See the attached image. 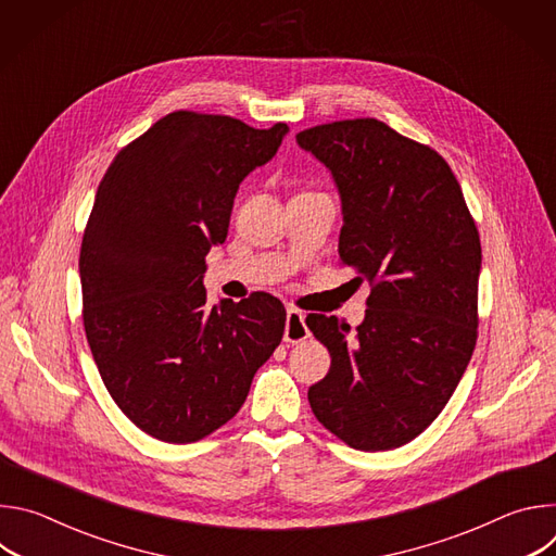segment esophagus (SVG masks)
<instances>
[{
    "label": "esophagus",
    "mask_w": 556,
    "mask_h": 556,
    "mask_svg": "<svg viewBox=\"0 0 556 556\" xmlns=\"http://www.w3.org/2000/svg\"><path fill=\"white\" fill-rule=\"evenodd\" d=\"M309 337V330L305 326V316L303 312L290 307L286 314V330H283V341L290 345L303 343Z\"/></svg>",
    "instance_id": "1"
}]
</instances>
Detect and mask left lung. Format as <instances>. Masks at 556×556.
<instances>
[{"label":"left lung","instance_id":"1","mask_svg":"<svg viewBox=\"0 0 556 556\" xmlns=\"http://www.w3.org/2000/svg\"><path fill=\"white\" fill-rule=\"evenodd\" d=\"M296 142L332 172L339 260L356 270L352 281L371 286L356 334L307 314L332 356L307 401L348 446L399 448L440 416L478 343L480 232L444 157L382 121L316 125Z\"/></svg>","mask_w":556,"mask_h":556}]
</instances>
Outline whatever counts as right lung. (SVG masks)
<instances>
[{"mask_svg": "<svg viewBox=\"0 0 556 556\" xmlns=\"http://www.w3.org/2000/svg\"><path fill=\"white\" fill-rule=\"evenodd\" d=\"M286 131L178 110L125 144L99 185L78 255L84 328L114 403L155 440L189 444L226 425L281 343L279 299L211 307L202 277L240 182Z\"/></svg>", "mask_w": 556, "mask_h": 556, "instance_id": "obj_1", "label": "right lung"}]
</instances>
